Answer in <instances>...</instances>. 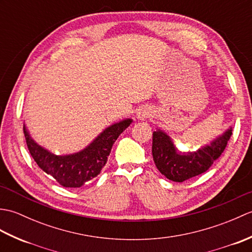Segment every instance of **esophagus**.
Returning <instances> with one entry per match:
<instances>
[{
    "label": "esophagus",
    "instance_id": "esophagus-1",
    "mask_svg": "<svg viewBox=\"0 0 252 252\" xmlns=\"http://www.w3.org/2000/svg\"><path fill=\"white\" fill-rule=\"evenodd\" d=\"M137 116H138V118H140V119H145L146 117H148V114L146 112V110H143V109H141L140 111H138V114H137Z\"/></svg>",
    "mask_w": 252,
    "mask_h": 252
}]
</instances>
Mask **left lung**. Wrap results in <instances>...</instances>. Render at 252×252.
I'll list each match as a JSON object with an SVG mask.
<instances>
[{"label":"left lung","mask_w":252,"mask_h":252,"mask_svg":"<svg viewBox=\"0 0 252 252\" xmlns=\"http://www.w3.org/2000/svg\"><path fill=\"white\" fill-rule=\"evenodd\" d=\"M232 129L211 143L210 146L194 153L182 154L176 151L170 137L161 131L153 133V158L157 169L165 178L174 182H184L199 175L220 158L225 149Z\"/></svg>","instance_id":"left-lung-1"}]
</instances>
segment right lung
<instances>
[{
    "label": "right lung",
    "mask_w": 252,
    "mask_h": 252,
    "mask_svg": "<svg viewBox=\"0 0 252 252\" xmlns=\"http://www.w3.org/2000/svg\"><path fill=\"white\" fill-rule=\"evenodd\" d=\"M131 119L111 126L84 151L69 156H55L37 145L24 126L27 146L36 164L65 187H80L94 179L105 167L112 145L131 125Z\"/></svg>",
    "instance_id": "1"
}]
</instances>
